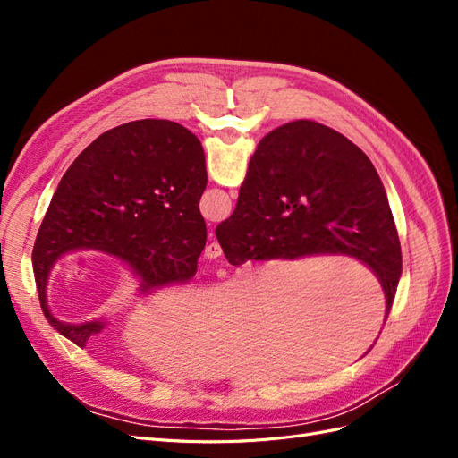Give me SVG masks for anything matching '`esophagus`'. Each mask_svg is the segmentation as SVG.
Segmentation results:
<instances>
[{
    "mask_svg": "<svg viewBox=\"0 0 458 458\" xmlns=\"http://www.w3.org/2000/svg\"><path fill=\"white\" fill-rule=\"evenodd\" d=\"M204 256H206L208 259H216V258L221 256V246H219V242L212 237V234H210V242H208L206 248H204Z\"/></svg>",
    "mask_w": 458,
    "mask_h": 458,
    "instance_id": "obj_1",
    "label": "esophagus"
}]
</instances>
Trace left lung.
I'll return each instance as SVG.
<instances>
[{
  "label": "left lung",
  "mask_w": 458,
  "mask_h": 458,
  "mask_svg": "<svg viewBox=\"0 0 458 458\" xmlns=\"http://www.w3.org/2000/svg\"><path fill=\"white\" fill-rule=\"evenodd\" d=\"M208 183L195 133L170 120H135L108 130L80 152L55 191L32 250L47 321L84 348L103 321L61 323L47 306L49 273L63 256H114L140 281V294L185 284L206 244L199 200Z\"/></svg>",
  "instance_id": "8db88e82"
}]
</instances>
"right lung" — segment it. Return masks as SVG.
<instances>
[{
  "instance_id": "add662e5",
  "label": "right lung",
  "mask_w": 458,
  "mask_h": 458,
  "mask_svg": "<svg viewBox=\"0 0 458 458\" xmlns=\"http://www.w3.org/2000/svg\"><path fill=\"white\" fill-rule=\"evenodd\" d=\"M216 237L231 266L355 258L378 276L390 313L401 244L384 185L365 152L323 123L294 120L263 137Z\"/></svg>"
}]
</instances>
